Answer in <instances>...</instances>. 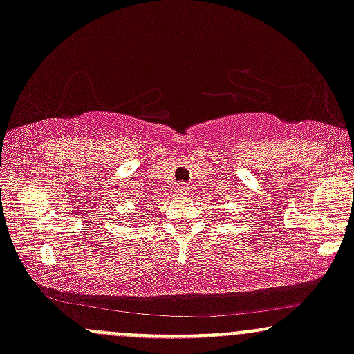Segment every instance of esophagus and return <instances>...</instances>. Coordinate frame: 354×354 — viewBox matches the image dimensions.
<instances>
[{
    "label": "esophagus",
    "instance_id": "34e87169",
    "mask_svg": "<svg viewBox=\"0 0 354 354\" xmlns=\"http://www.w3.org/2000/svg\"><path fill=\"white\" fill-rule=\"evenodd\" d=\"M188 192H189V188L186 183H180V185L174 186V193H176V195H180V196L188 195Z\"/></svg>",
    "mask_w": 354,
    "mask_h": 354
}]
</instances>
